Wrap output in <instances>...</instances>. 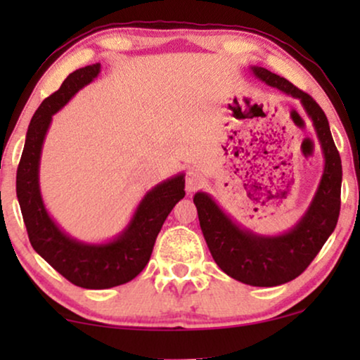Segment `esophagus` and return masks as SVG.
<instances>
[{"label": "esophagus", "mask_w": 360, "mask_h": 360, "mask_svg": "<svg viewBox=\"0 0 360 360\" xmlns=\"http://www.w3.org/2000/svg\"><path fill=\"white\" fill-rule=\"evenodd\" d=\"M203 184H205L203 176H201V175L198 174V172L191 170V172H188V174H186L185 186H186V193H188V195L195 193V191L198 190L200 186H203Z\"/></svg>", "instance_id": "esophagus-1"}]
</instances>
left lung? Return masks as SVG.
<instances>
[{"instance_id":"8db88e82","label":"left lung","mask_w":360,"mask_h":360,"mask_svg":"<svg viewBox=\"0 0 360 360\" xmlns=\"http://www.w3.org/2000/svg\"><path fill=\"white\" fill-rule=\"evenodd\" d=\"M252 72L267 85L298 98L313 121L324 155V172L311 205L285 234L259 236L236 224L208 193L198 191L193 201L205 240L219 269L252 287H277L303 274L336 228L341 210L342 165L328 117L318 103L267 68L252 67Z\"/></svg>"}]
</instances>
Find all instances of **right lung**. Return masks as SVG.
<instances>
[{"mask_svg":"<svg viewBox=\"0 0 360 360\" xmlns=\"http://www.w3.org/2000/svg\"><path fill=\"white\" fill-rule=\"evenodd\" d=\"M100 63L70 73L56 93L34 112L26 144L18 165L16 195L29 240L34 250L68 282L82 288L117 287L137 277L149 262L162 224L185 196V175H175L154 186L137 206L131 223L106 244H85L70 238L49 216L39 188V162L52 116L70 101L78 90L95 80Z\"/></svg>","mask_w":360,"mask_h":360,"instance_id":"obj_1","label":"right lung"}]
</instances>
